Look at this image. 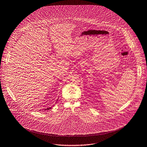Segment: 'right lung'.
<instances>
[{"label":"right lung","instance_id":"right-lung-1","mask_svg":"<svg viewBox=\"0 0 147 147\" xmlns=\"http://www.w3.org/2000/svg\"><path fill=\"white\" fill-rule=\"evenodd\" d=\"M57 100H58V99H57ZM52 109V107H49V108H47V109H46L45 110H50V109Z\"/></svg>","mask_w":147,"mask_h":147}]
</instances>
